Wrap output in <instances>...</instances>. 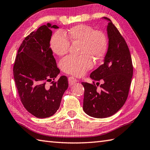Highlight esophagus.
<instances>
[{
  "label": "esophagus",
  "instance_id": "obj_1",
  "mask_svg": "<svg viewBox=\"0 0 150 150\" xmlns=\"http://www.w3.org/2000/svg\"><path fill=\"white\" fill-rule=\"evenodd\" d=\"M69 83L70 86H72V85H74L75 83L77 82V80H76V78H74V77H69Z\"/></svg>",
  "mask_w": 150,
  "mask_h": 150
}]
</instances>
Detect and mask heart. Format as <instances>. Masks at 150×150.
I'll return each instance as SVG.
<instances>
[{
	"label": "heart",
	"instance_id": "heart-1",
	"mask_svg": "<svg viewBox=\"0 0 150 150\" xmlns=\"http://www.w3.org/2000/svg\"><path fill=\"white\" fill-rule=\"evenodd\" d=\"M70 41L81 44L80 53L82 55L64 57L60 62V67L63 72L77 77L83 76L92 68L93 62L89 56L97 60L100 59L108 49V39L105 34L83 24L70 28L67 35L62 30L56 31L51 39V48L57 55L63 56L69 51Z\"/></svg>",
	"mask_w": 150,
	"mask_h": 150
}]
</instances>
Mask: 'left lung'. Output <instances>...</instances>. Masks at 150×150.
Instances as JSON below:
<instances>
[{"mask_svg":"<svg viewBox=\"0 0 150 150\" xmlns=\"http://www.w3.org/2000/svg\"><path fill=\"white\" fill-rule=\"evenodd\" d=\"M107 31L109 38L108 52L104 63L92 72L93 83L81 82L84 87L83 111L96 118H104L115 114L128 97L133 66L129 49L125 39L110 19ZM103 80L100 91L95 81Z\"/></svg>","mask_w":150,"mask_h":150,"instance_id":"8db88e82","label":"left lung"}]
</instances>
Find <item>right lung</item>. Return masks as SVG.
Listing matches in <instances>:
<instances>
[{"label": "right lung", "instance_id": "obj_1", "mask_svg": "<svg viewBox=\"0 0 150 150\" xmlns=\"http://www.w3.org/2000/svg\"><path fill=\"white\" fill-rule=\"evenodd\" d=\"M57 25L47 23L30 33L18 51L13 72L23 105L38 118L52 116L57 111L69 86L65 76L55 79L60 72L50 48L52 31ZM51 82V86L46 83Z\"/></svg>", "mask_w": 150, "mask_h": 150}]
</instances>
